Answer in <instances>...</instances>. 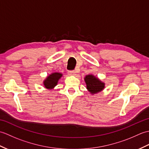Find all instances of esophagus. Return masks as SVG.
<instances>
[{"label":"esophagus","instance_id":"esophagus-1","mask_svg":"<svg viewBox=\"0 0 149 149\" xmlns=\"http://www.w3.org/2000/svg\"><path fill=\"white\" fill-rule=\"evenodd\" d=\"M68 74L69 75H71V76H74V75H76V72L75 70H72V71H69L68 72Z\"/></svg>","mask_w":149,"mask_h":149}]
</instances>
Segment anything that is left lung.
<instances>
[{"label": "left lung", "instance_id": "obj_1", "mask_svg": "<svg viewBox=\"0 0 149 149\" xmlns=\"http://www.w3.org/2000/svg\"><path fill=\"white\" fill-rule=\"evenodd\" d=\"M87 90L91 94H95L104 90L105 84L93 75H87L84 77Z\"/></svg>", "mask_w": 149, "mask_h": 149}]
</instances>
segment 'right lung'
Instances as JSON below:
<instances>
[{
    "label": "right lung",
    "instance_id": "1",
    "mask_svg": "<svg viewBox=\"0 0 149 149\" xmlns=\"http://www.w3.org/2000/svg\"><path fill=\"white\" fill-rule=\"evenodd\" d=\"M62 75L63 74L61 73L58 72H54L50 74L43 81V84L45 88L48 90L53 89L58 84V81L62 77Z\"/></svg>",
    "mask_w": 149,
    "mask_h": 149
}]
</instances>
